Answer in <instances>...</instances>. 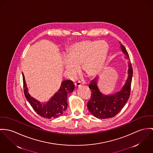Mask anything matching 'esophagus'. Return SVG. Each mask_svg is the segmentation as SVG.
<instances>
[{"mask_svg":"<svg viewBox=\"0 0 153 153\" xmlns=\"http://www.w3.org/2000/svg\"><path fill=\"white\" fill-rule=\"evenodd\" d=\"M74 85H75L76 88H79V87L81 86V83H80V82H77V83H75Z\"/></svg>","mask_w":153,"mask_h":153,"instance_id":"obj_1","label":"esophagus"}]
</instances>
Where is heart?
Returning <instances> with one entry per match:
<instances>
[{"mask_svg": "<svg viewBox=\"0 0 153 153\" xmlns=\"http://www.w3.org/2000/svg\"><path fill=\"white\" fill-rule=\"evenodd\" d=\"M109 51L108 44L103 40H85L71 45L62 59L63 68L74 77L80 66L85 76L93 77L100 71Z\"/></svg>", "mask_w": 153, "mask_h": 153, "instance_id": "obj_1", "label": "heart"}]
</instances>
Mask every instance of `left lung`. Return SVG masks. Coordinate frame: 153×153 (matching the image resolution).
<instances>
[{"label":"left lung","mask_w":153,"mask_h":153,"mask_svg":"<svg viewBox=\"0 0 153 153\" xmlns=\"http://www.w3.org/2000/svg\"><path fill=\"white\" fill-rule=\"evenodd\" d=\"M120 48L124 57L128 61L127 78L122 88L113 94H105L98 86L99 76L96 77L88 85L91 91V97L88 102L87 108L91 114L98 119H105L114 117L121 111L128 101L131 90L133 68L128 54L125 47L120 43Z\"/></svg>","instance_id":"1"}]
</instances>
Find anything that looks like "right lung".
Masks as SVG:
<instances>
[{
	"mask_svg": "<svg viewBox=\"0 0 153 153\" xmlns=\"http://www.w3.org/2000/svg\"><path fill=\"white\" fill-rule=\"evenodd\" d=\"M22 76L25 97L37 114L46 119H53L62 116L65 113L68 108V96L74 90V85L72 81L63 80L60 88L49 100L42 102L30 96L23 73Z\"/></svg>",
	"mask_w": 153,
	"mask_h": 153,
	"instance_id": "1",
	"label": "right lung"
}]
</instances>
